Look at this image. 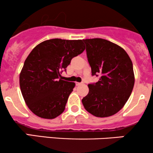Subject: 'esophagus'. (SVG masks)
Segmentation results:
<instances>
[{
    "label": "esophagus",
    "mask_w": 153,
    "mask_h": 153,
    "mask_svg": "<svg viewBox=\"0 0 153 153\" xmlns=\"http://www.w3.org/2000/svg\"><path fill=\"white\" fill-rule=\"evenodd\" d=\"M84 82H76V85H82V84H83Z\"/></svg>",
    "instance_id": "1"
}]
</instances>
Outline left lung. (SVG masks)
I'll list each match as a JSON object with an SVG mask.
<instances>
[{"label": "left lung", "instance_id": "left-lung-1", "mask_svg": "<svg viewBox=\"0 0 153 153\" xmlns=\"http://www.w3.org/2000/svg\"><path fill=\"white\" fill-rule=\"evenodd\" d=\"M92 75L99 76L88 84L89 92L82 99L87 111L97 117L117 114L130 96L134 84L130 57L119 45L100 38L82 39Z\"/></svg>", "mask_w": 153, "mask_h": 153}]
</instances>
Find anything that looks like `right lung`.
I'll return each mask as SVG.
<instances>
[{"label": "right lung", "mask_w": 153, "mask_h": 153, "mask_svg": "<svg viewBox=\"0 0 153 153\" xmlns=\"http://www.w3.org/2000/svg\"><path fill=\"white\" fill-rule=\"evenodd\" d=\"M82 40L52 39L39 44L24 62L19 77L24 101L35 115L56 118L64 111L75 82L60 78L71 59L85 50Z\"/></svg>", "instance_id": "add662e5"}]
</instances>
